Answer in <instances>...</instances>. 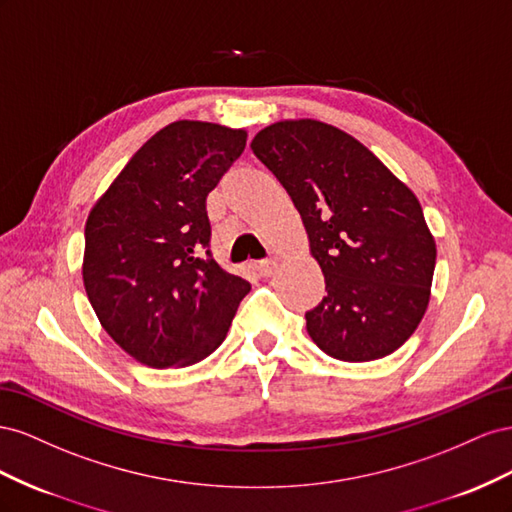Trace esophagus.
Wrapping results in <instances>:
<instances>
[{
    "instance_id": "34e87169",
    "label": "esophagus",
    "mask_w": 512,
    "mask_h": 512,
    "mask_svg": "<svg viewBox=\"0 0 512 512\" xmlns=\"http://www.w3.org/2000/svg\"><path fill=\"white\" fill-rule=\"evenodd\" d=\"M276 259H264V261H259V264L255 266V270L261 274V276H272L274 274V270H276Z\"/></svg>"
}]
</instances>
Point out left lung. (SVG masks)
Returning a JSON list of instances; mask_svg holds the SVG:
<instances>
[{"instance_id":"left-lung-1","label":"left lung","mask_w":512,"mask_h":512,"mask_svg":"<svg viewBox=\"0 0 512 512\" xmlns=\"http://www.w3.org/2000/svg\"><path fill=\"white\" fill-rule=\"evenodd\" d=\"M302 218L326 279L306 313L321 352L369 362L399 349L431 298L435 240L420 201L369 148L319 120H281L251 141Z\"/></svg>"}]
</instances>
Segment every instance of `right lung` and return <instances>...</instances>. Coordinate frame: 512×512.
I'll list each match as a JSON object with an SVG mask.
<instances>
[{
    "instance_id": "1",
    "label": "right lung",
    "mask_w": 512,
    "mask_h": 512,
    "mask_svg": "<svg viewBox=\"0 0 512 512\" xmlns=\"http://www.w3.org/2000/svg\"><path fill=\"white\" fill-rule=\"evenodd\" d=\"M244 145L242 128L171 122L141 145L87 216L85 294L109 337L152 369L208 358L251 291L210 251L203 257L206 197Z\"/></svg>"
}]
</instances>
